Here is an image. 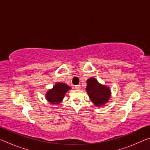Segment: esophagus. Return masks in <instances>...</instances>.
<instances>
[{
	"instance_id": "34e87169",
	"label": "esophagus",
	"mask_w": 150,
	"mask_h": 150,
	"mask_svg": "<svg viewBox=\"0 0 150 150\" xmlns=\"http://www.w3.org/2000/svg\"><path fill=\"white\" fill-rule=\"evenodd\" d=\"M75 89H77V90L81 89V85H76V86H75Z\"/></svg>"
}]
</instances>
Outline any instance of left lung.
<instances>
[{
  "mask_svg": "<svg viewBox=\"0 0 150 150\" xmlns=\"http://www.w3.org/2000/svg\"><path fill=\"white\" fill-rule=\"evenodd\" d=\"M85 89L91 102L96 106H103L111 96L110 88L106 85H102L94 77L87 80Z\"/></svg>",
  "mask_w": 150,
  "mask_h": 150,
  "instance_id": "left-lung-1",
  "label": "left lung"
}]
</instances>
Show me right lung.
Instances as JSON below:
<instances>
[{
  "label": "right lung",
  "instance_id": "add662e5",
  "mask_svg": "<svg viewBox=\"0 0 150 150\" xmlns=\"http://www.w3.org/2000/svg\"><path fill=\"white\" fill-rule=\"evenodd\" d=\"M71 87L63 83H56L52 88L45 93V99L52 105H58L62 102L66 93L71 89Z\"/></svg>",
  "mask_w": 150,
  "mask_h": 150
}]
</instances>
